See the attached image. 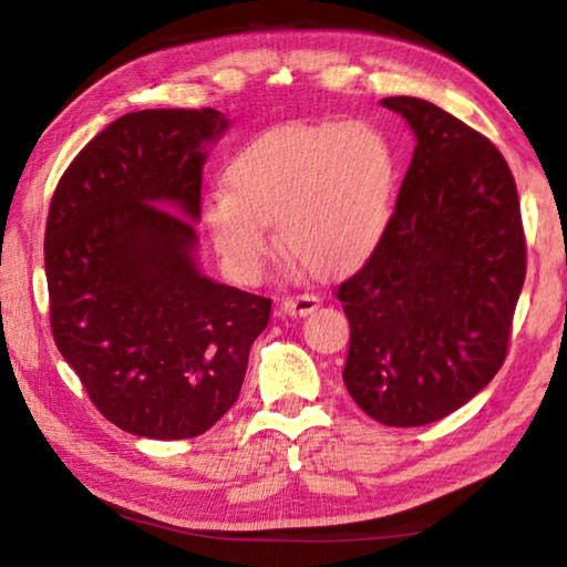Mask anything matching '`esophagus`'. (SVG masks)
Returning a JSON list of instances; mask_svg holds the SVG:
<instances>
[{"label":"esophagus","instance_id":"34e87169","mask_svg":"<svg viewBox=\"0 0 567 567\" xmlns=\"http://www.w3.org/2000/svg\"><path fill=\"white\" fill-rule=\"evenodd\" d=\"M318 307H320V297L305 292V295H287L280 305V310L285 315H292V318H305V315L315 312Z\"/></svg>","mask_w":567,"mask_h":567}]
</instances>
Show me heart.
Here are the masks:
<instances>
[{"mask_svg": "<svg viewBox=\"0 0 567 567\" xmlns=\"http://www.w3.org/2000/svg\"><path fill=\"white\" fill-rule=\"evenodd\" d=\"M395 162L370 124H290L257 137L233 159L227 189L205 203L219 257L257 280L277 243L312 275L352 270L380 243L390 219Z\"/></svg>", "mask_w": 567, "mask_h": 567, "instance_id": "b5f03b06", "label": "heart"}]
</instances>
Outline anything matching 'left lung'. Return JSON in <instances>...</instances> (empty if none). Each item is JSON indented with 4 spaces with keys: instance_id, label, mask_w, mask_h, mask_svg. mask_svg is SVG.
<instances>
[{
    "instance_id": "left-lung-1",
    "label": "left lung",
    "mask_w": 567,
    "mask_h": 567,
    "mask_svg": "<svg viewBox=\"0 0 567 567\" xmlns=\"http://www.w3.org/2000/svg\"><path fill=\"white\" fill-rule=\"evenodd\" d=\"M415 132L395 213L338 287L350 320L342 380L372 420L417 427L473 400L503 368L525 282L513 172L437 104L385 97Z\"/></svg>"
}]
</instances>
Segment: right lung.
I'll return each instance as SVG.
<instances>
[{"mask_svg": "<svg viewBox=\"0 0 567 567\" xmlns=\"http://www.w3.org/2000/svg\"><path fill=\"white\" fill-rule=\"evenodd\" d=\"M227 117L130 112L87 142L50 203L44 272L56 350L104 417L152 440L207 433L235 405L272 300L199 272L207 145Z\"/></svg>", "mask_w": 567, "mask_h": 567, "instance_id": "obj_1", "label": "right lung"}]
</instances>
